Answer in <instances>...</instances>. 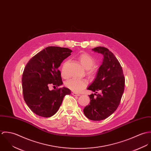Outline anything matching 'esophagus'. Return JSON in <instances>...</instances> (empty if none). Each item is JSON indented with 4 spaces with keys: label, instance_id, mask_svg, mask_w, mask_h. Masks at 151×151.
Here are the masks:
<instances>
[{
    "label": "esophagus",
    "instance_id": "esophagus-1",
    "mask_svg": "<svg viewBox=\"0 0 151 151\" xmlns=\"http://www.w3.org/2000/svg\"><path fill=\"white\" fill-rule=\"evenodd\" d=\"M72 95H73V96H78L80 95V93H75V92H73V93H72Z\"/></svg>",
    "mask_w": 151,
    "mask_h": 151
}]
</instances>
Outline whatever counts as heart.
<instances>
[{
    "label": "heart",
    "instance_id": "obj_1",
    "mask_svg": "<svg viewBox=\"0 0 151 151\" xmlns=\"http://www.w3.org/2000/svg\"><path fill=\"white\" fill-rule=\"evenodd\" d=\"M78 60L82 65L87 70L91 68L94 65L93 58L86 53L81 55L78 57ZM62 76L64 77H67L63 71H62ZM65 85L70 89L75 92H80L86 87L87 81L84 79L72 78L67 81Z\"/></svg>",
    "mask_w": 151,
    "mask_h": 151
}]
</instances>
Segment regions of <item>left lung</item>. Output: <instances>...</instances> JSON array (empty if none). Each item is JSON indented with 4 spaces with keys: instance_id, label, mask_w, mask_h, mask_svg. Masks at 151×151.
I'll return each instance as SVG.
<instances>
[{
    "instance_id": "1",
    "label": "left lung",
    "mask_w": 151,
    "mask_h": 151,
    "mask_svg": "<svg viewBox=\"0 0 151 151\" xmlns=\"http://www.w3.org/2000/svg\"><path fill=\"white\" fill-rule=\"evenodd\" d=\"M92 50L102 54L104 59L96 78L87 88L95 93L89 95V105L83 111L88 119L100 121L110 116L118 108L124 92L125 80L122 67L111 52L102 46Z\"/></svg>"
}]
</instances>
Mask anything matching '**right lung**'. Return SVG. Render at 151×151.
<instances>
[{"instance_id":"1","label":"right lung","mask_w":151,"mask_h":151,"mask_svg":"<svg viewBox=\"0 0 151 151\" xmlns=\"http://www.w3.org/2000/svg\"><path fill=\"white\" fill-rule=\"evenodd\" d=\"M71 52L68 48L48 46L32 57L25 65L22 77L24 99L36 114L43 117L53 116L65 95L71 93L66 87L50 91L48 86L63 84L58 68Z\"/></svg>"}]
</instances>
